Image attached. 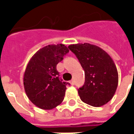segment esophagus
<instances>
[{
	"label": "esophagus",
	"instance_id": "34e87169",
	"mask_svg": "<svg viewBox=\"0 0 134 134\" xmlns=\"http://www.w3.org/2000/svg\"><path fill=\"white\" fill-rule=\"evenodd\" d=\"M70 83L71 85H74V80H71V81H70Z\"/></svg>",
	"mask_w": 134,
	"mask_h": 134
}]
</instances>
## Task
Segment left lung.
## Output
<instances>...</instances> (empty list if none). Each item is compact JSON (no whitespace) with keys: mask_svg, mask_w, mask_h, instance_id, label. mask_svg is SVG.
Returning a JSON list of instances; mask_svg holds the SVG:
<instances>
[{"mask_svg":"<svg viewBox=\"0 0 134 134\" xmlns=\"http://www.w3.org/2000/svg\"><path fill=\"white\" fill-rule=\"evenodd\" d=\"M68 47L85 71V84L78 89L81 100L91 106H103L113 98L118 87V70L114 62L96 45L85 43Z\"/></svg>","mask_w":134,"mask_h":134,"instance_id":"obj_1","label":"left lung"}]
</instances>
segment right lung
Segmentation results:
<instances>
[{"label": "right lung", "instance_id": "1", "mask_svg": "<svg viewBox=\"0 0 134 134\" xmlns=\"http://www.w3.org/2000/svg\"><path fill=\"white\" fill-rule=\"evenodd\" d=\"M69 52L64 44H50L32 56L24 74V87L29 99L36 106L52 110L63 101L66 82L59 78L57 64Z\"/></svg>", "mask_w": 134, "mask_h": 134}]
</instances>
